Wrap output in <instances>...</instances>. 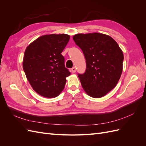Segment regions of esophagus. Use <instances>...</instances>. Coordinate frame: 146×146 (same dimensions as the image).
Wrapping results in <instances>:
<instances>
[{
	"label": "esophagus",
	"instance_id": "obj_1",
	"mask_svg": "<svg viewBox=\"0 0 146 146\" xmlns=\"http://www.w3.org/2000/svg\"><path fill=\"white\" fill-rule=\"evenodd\" d=\"M76 68H75V67H73V68L71 69V72H72V73H75V72H76Z\"/></svg>",
	"mask_w": 146,
	"mask_h": 146
}]
</instances>
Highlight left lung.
<instances>
[{"instance_id":"8db88e82","label":"left lung","mask_w":146,"mask_h":146,"mask_svg":"<svg viewBox=\"0 0 146 146\" xmlns=\"http://www.w3.org/2000/svg\"><path fill=\"white\" fill-rule=\"evenodd\" d=\"M73 39L86 59L85 72L78 75L83 89L91 98L104 97L116 86L121 76V48L111 36L100 33H78Z\"/></svg>"}]
</instances>
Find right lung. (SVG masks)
Listing matches in <instances>:
<instances>
[{
  "mask_svg": "<svg viewBox=\"0 0 146 146\" xmlns=\"http://www.w3.org/2000/svg\"><path fill=\"white\" fill-rule=\"evenodd\" d=\"M69 39L67 34L43 35L25 50L23 66L26 77L33 90L44 98L58 96L70 74L61 54Z\"/></svg>",
  "mask_w": 146,
  "mask_h": 146,
  "instance_id": "1",
  "label": "right lung"
}]
</instances>
